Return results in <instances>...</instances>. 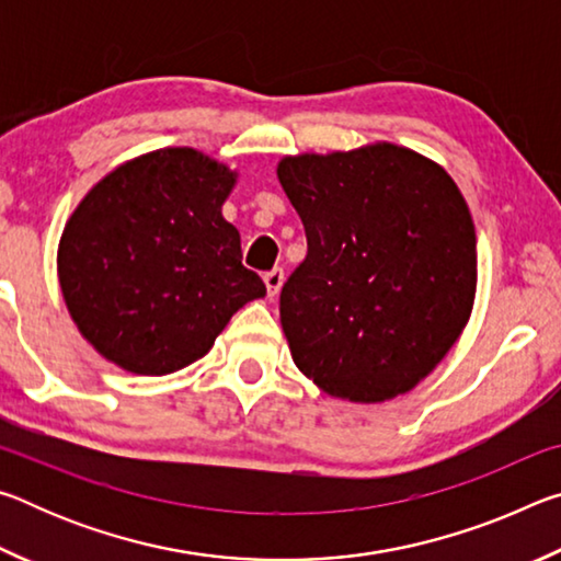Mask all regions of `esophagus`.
<instances>
[{"instance_id":"34e87169","label":"esophagus","mask_w":561,"mask_h":561,"mask_svg":"<svg viewBox=\"0 0 561 561\" xmlns=\"http://www.w3.org/2000/svg\"><path fill=\"white\" fill-rule=\"evenodd\" d=\"M264 284H267L270 297H277L279 289H282V284H284V270L282 267H274L272 272L264 274Z\"/></svg>"}]
</instances>
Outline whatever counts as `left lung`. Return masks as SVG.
<instances>
[{"instance_id": "obj_1", "label": "left lung", "mask_w": 561, "mask_h": 561, "mask_svg": "<svg viewBox=\"0 0 561 561\" xmlns=\"http://www.w3.org/2000/svg\"><path fill=\"white\" fill-rule=\"evenodd\" d=\"M277 178L309 247L279 299L294 364L341 401L413 391L472 314L478 242L460 187L388 140L284 156Z\"/></svg>"}]
</instances>
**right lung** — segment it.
Listing matches in <instances>:
<instances>
[{
	"label": "right lung",
	"instance_id": "obj_1",
	"mask_svg": "<svg viewBox=\"0 0 561 561\" xmlns=\"http://www.w3.org/2000/svg\"><path fill=\"white\" fill-rule=\"evenodd\" d=\"M237 178L203 150H150L103 175L66 220L56 250L66 309L123 371H180L267 294L222 217Z\"/></svg>",
	"mask_w": 561,
	"mask_h": 561
}]
</instances>
